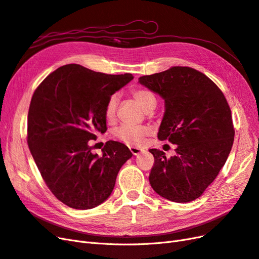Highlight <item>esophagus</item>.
Masks as SVG:
<instances>
[{"label": "esophagus", "instance_id": "1", "mask_svg": "<svg viewBox=\"0 0 259 259\" xmlns=\"http://www.w3.org/2000/svg\"><path fill=\"white\" fill-rule=\"evenodd\" d=\"M130 150H131V152H132L133 154H134V155H137V154L143 152V149H140V148H138V147H130Z\"/></svg>", "mask_w": 259, "mask_h": 259}]
</instances>
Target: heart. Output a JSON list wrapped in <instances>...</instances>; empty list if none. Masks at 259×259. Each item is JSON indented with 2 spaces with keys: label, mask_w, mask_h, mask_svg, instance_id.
I'll return each instance as SVG.
<instances>
[{
  "label": "heart",
  "mask_w": 259,
  "mask_h": 259,
  "mask_svg": "<svg viewBox=\"0 0 259 259\" xmlns=\"http://www.w3.org/2000/svg\"><path fill=\"white\" fill-rule=\"evenodd\" d=\"M133 96L138 101L139 105L142 106L146 111H149L150 109L155 108L156 106V98L153 94L146 89H137L133 91ZM119 104V95L113 94L109 97L106 108L105 114L108 120H111L115 115V111ZM148 127L142 126V125H128L123 124L114 131V136L125 143L126 145H140L144 142L145 136L148 134Z\"/></svg>",
  "instance_id": "b5f03b06"
}]
</instances>
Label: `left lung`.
I'll use <instances>...</instances> for the list:
<instances>
[{
	"label": "left lung",
	"mask_w": 259,
	"mask_h": 259,
	"mask_svg": "<svg viewBox=\"0 0 259 259\" xmlns=\"http://www.w3.org/2000/svg\"><path fill=\"white\" fill-rule=\"evenodd\" d=\"M138 82L164 99L158 138L177 145L169 159L158 149L149 150L154 156L151 187L173 202L198 199L225 165L233 144L231 110L223 92L189 67L140 76Z\"/></svg>",
	"instance_id": "1"
}]
</instances>
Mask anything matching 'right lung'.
<instances>
[{
    "instance_id": "add662e5",
    "label": "right lung",
    "mask_w": 259,
    "mask_h": 259,
    "mask_svg": "<svg viewBox=\"0 0 259 259\" xmlns=\"http://www.w3.org/2000/svg\"><path fill=\"white\" fill-rule=\"evenodd\" d=\"M134 76L95 72L80 65L55 70L38 85L28 113V146L50 190L75 209L105 202L130 149L109 140L103 156L92 152L91 140L107 131L105 108L111 95Z\"/></svg>"
}]
</instances>
